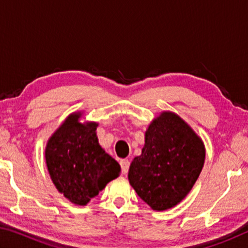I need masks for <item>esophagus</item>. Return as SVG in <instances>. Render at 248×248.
Returning a JSON list of instances; mask_svg holds the SVG:
<instances>
[{
    "label": "esophagus",
    "instance_id": "esophagus-1",
    "mask_svg": "<svg viewBox=\"0 0 248 248\" xmlns=\"http://www.w3.org/2000/svg\"><path fill=\"white\" fill-rule=\"evenodd\" d=\"M120 166H121V170H123V173H124V175H125V174H128L129 166H130V162H129V159H127V158L120 159Z\"/></svg>",
    "mask_w": 248,
    "mask_h": 248
}]
</instances>
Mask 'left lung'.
I'll use <instances>...</instances> for the list:
<instances>
[{"mask_svg": "<svg viewBox=\"0 0 248 248\" xmlns=\"http://www.w3.org/2000/svg\"><path fill=\"white\" fill-rule=\"evenodd\" d=\"M200 137L178 115L163 111L145 131L140 156L130 165L129 183L153 210L164 211L191 190L204 164Z\"/></svg>", "mask_w": 248, "mask_h": 248, "instance_id": "1", "label": "left lung"}]
</instances>
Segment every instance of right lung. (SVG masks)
Returning <instances> with one entry per match:
<instances>
[{"label":"right lung","mask_w":248,"mask_h":248,"mask_svg":"<svg viewBox=\"0 0 248 248\" xmlns=\"http://www.w3.org/2000/svg\"><path fill=\"white\" fill-rule=\"evenodd\" d=\"M73 112L50 137L45 151L50 177L59 192L78 205H86L120 175V165L98 143V124L79 121Z\"/></svg>","instance_id":"obj_1"}]
</instances>
